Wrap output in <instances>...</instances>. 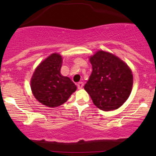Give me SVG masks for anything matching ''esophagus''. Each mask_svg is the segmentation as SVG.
Wrapping results in <instances>:
<instances>
[{
	"label": "esophagus",
	"mask_w": 156,
	"mask_h": 156,
	"mask_svg": "<svg viewBox=\"0 0 156 156\" xmlns=\"http://www.w3.org/2000/svg\"><path fill=\"white\" fill-rule=\"evenodd\" d=\"M83 86H84V83H83V82H79L77 84V88L78 89H82Z\"/></svg>",
	"instance_id": "34e87169"
}]
</instances>
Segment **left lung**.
Instances as JSON below:
<instances>
[{
  "label": "left lung",
  "mask_w": 156,
  "mask_h": 156,
  "mask_svg": "<svg viewBox=\"0 0 156 156\" xmlns=\"http://www.w3.org/2000/svg\"><path fill=\"white\" fill-rule=\"evenodd\" d=\"M92 72L84 88L101 110L120 107L131 92L133 74L126 64L111 53L98 51L90 57Z\"/></svg>",
  "instance_id": "8db88e82"
}]
</instances>
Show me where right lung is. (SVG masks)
I'll return each instance as SVG.
<instances>
[{
    "mask_svg": "<svg viewBox=\"0 0 156 156\" xmlns=\"http://www.w3.org/2000/svg\"><path fill=\"white\" fill-rule=\"evenodd\" d=\"M62 63L61 55H51L37 67L31 79L34 97L48 107L63 104L76 91V87L67 76L60 73Z\"/></svg>",
    "mask_w": 156,
    "mask_h": 156,
    "instance_id": "right-lung-1",
    "label": "right lung"
}]
</instances>
